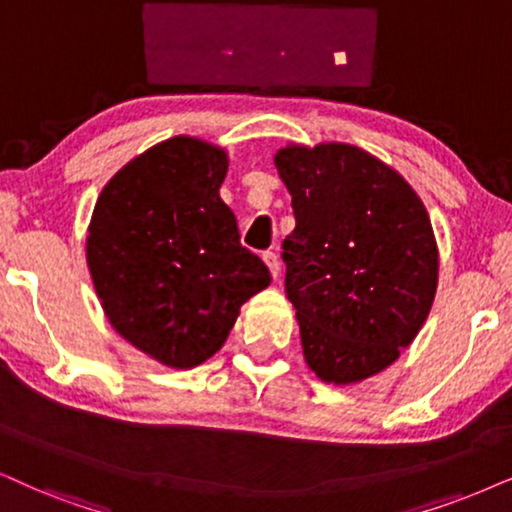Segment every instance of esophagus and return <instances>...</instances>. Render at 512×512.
<instances>
[{
    "mask_svg": "<svg viewBox=\"0 0 512 512\" xmlns=\"http://www.w3.org/2000/svg\"><path fill=\"white\" fill-rule=\"evenodd\" d=\"M262 260H264V264H267V267H269L271 276L278 278V271H281V269H278V257H276V252H271V250H269V252H264Z\"/></svg>",
    "mask_w": 512,
    "mask_h": 512,
    "instance_id": "34e87169",
    "label": "esophagus"
}]
</instances>
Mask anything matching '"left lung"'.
Instances as JSON below:
<instances>
[{
    "label": "left lung",
    "instance_id": "8db88e82",
    "mask_svg": "<svg viewBox=\"0 0 512 512\" xmlns=\"http://www.w3.org/2000/svg\"><path fill=\"white\" fill-rule=\"evenodd\" d=\"M276 170L293 196L286 293L304 361L323 383L380 373L428 319L439 252L409 181L349 144L286 146Z\"/></svg>",
    "mask_w": 512,
    "mask_h": 512
}]
</instances>
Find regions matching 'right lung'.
<instances>
[{"mask_svg": "<svg viewBox=\"0 0 512 512\" xmlns=\"http://www.w3.org/2000/svg\"><path fill=\"white\" fill-rule=\"evenodd\" d=\"M226 167L219 146L167 139L103 186L89 222L87 264L103 312L122 338L165 366L208 361L241 304L271 283L219 198Z\"/></svg>", "mask_w": 512, "mask_h": 512, "instance_id": "add662e5", "label": "right lung"}]
</instances>
